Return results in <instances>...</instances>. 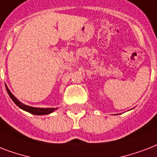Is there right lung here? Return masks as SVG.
<instances>
[{"instance_id": "add662e5", "label": "right lung", "mask_w": 157, "mask_h": 157, "mask_svg": "<svg viewBox=\"0 0 157 157\" xmlns=\"http://www.w3.org/2000/svg\"><path fill=\"white\" fill-rule=\"evenodd\" d=\"M6 91L8 92V94L10 97V98L12 99V101H14L15 104H16L18 106H19L20 109L25 110L27 112L31 113V114H33V115H48L50 113L53 112L54 110H56L57 108H37V107H33V106H29V105H24L22 102H20L18 99H17L15 97H14L13 94H12L10 91L9 90L8 87L6 85Z\"/></svg>"}]
</instances>
